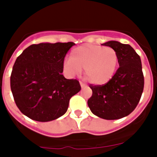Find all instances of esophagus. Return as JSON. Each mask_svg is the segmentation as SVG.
Segmentation results:
<instances>
[{"instance_id":"1","label":"esophagus","mask_w":157,"mask_h":157,"mask_svg":"<svg viewBox=\"0 0 157 157\" xmlns=\"http://www.w3.org/2000/svg\"><path fill=\"white\" fill-rule=\"evenodd\" d=\"M80 85H81V88H85V87H86V84H85L84 82H82V81H80Z\"/></svg>"}]
</instances>
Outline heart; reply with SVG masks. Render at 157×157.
I'll list each match as a JSON object with an SVG mask.
<instances>
[{
	"label": "heart",
	"instance_id": "obj_1",
	"mask_svg": "<svg viewBox=\"0 0 157 157\" xmlns=\"http://www.w3.org/2000/svg\"><path fill=\"white\" fill-rule=\"evenodd\" d=\"M118 65L119 58L114 49L90 44L75 48L71 58L63 63L64 70L70 76L77 75L84 69L86 80L94 85L108 82L116 73Z\"/></svg>",
	"mask_w": 157,
	"mask_h": 157
}]
</instances>
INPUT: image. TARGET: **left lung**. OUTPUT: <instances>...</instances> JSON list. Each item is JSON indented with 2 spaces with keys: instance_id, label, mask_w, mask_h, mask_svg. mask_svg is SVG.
I'll list each match as a JSON object with an SVG mask.
<instances>
[{
  "instance_id": "1",
  "label": "left lung",
  "mask_w": 157,
  "mask_h": 157,
  "mask_svg": "<svg viewBox=\"0 0 157 157\" xmlns=\"http://www.w3.org/2000/svg\"><path fill=\"white\" fill-rule=\"evenodd\" d=\"M102 45L116 50L120 67L106 84L90 85L93 94L87 103L97 117L105 120L121 119L130 114L141 98L144 87L141 59L127 44L110 40Z\"/></svg>"
}]
</instances>
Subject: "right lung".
Masks as SVG:
<instances>
[{
    "mask_svg": "<svg viewBox=\"0 0 157 157\" xmlns=\"http://www.w3.org/2000/svg\"><path fill=\"white\" fill-rule=\"evenodd\" d=\"M75 43H40L17 58L10 76L13 99L20 112L36 121L62 117L70 98L81 90L76 79L63 75L64 58Z\"/></svg>",
    "mask_w": 157,
    "mask_h": 157,
    "instance_id": "1",
    "label": "right lung"
}]
</instances>
